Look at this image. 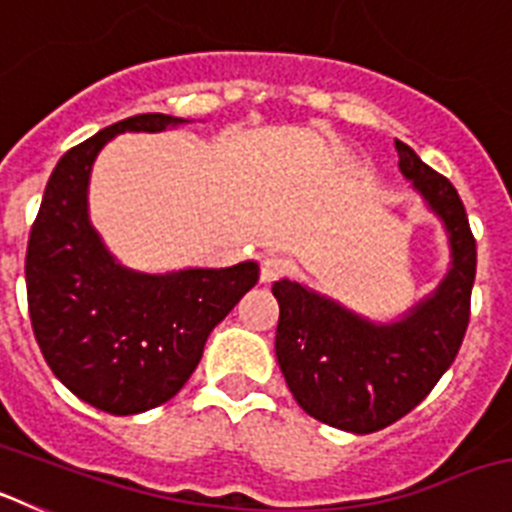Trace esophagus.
I'll list each match as a JSON object with an SVG mask.
<instances>
[{
    "mask_svg": "<svg viewBox=\"0 0 512 512\" xmlns=\"http://www.w3.org/2000/svg\"><path fill=\"white\" fill-rule=\"evenodd\" d=\"M287 269H289V261L284 259V256H277V253H269V256H264V259H261V282L264 284H271L274 282V279H279V277H284V274H287Z\"/></svg>",
    "mask_w": 512,
    "mask_h": 512,
    "instance_id": "esophagus-1",
    "label": "esophagus"
}]
</instances>
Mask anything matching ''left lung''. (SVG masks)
I'll return each mask as SVG.
<instances>
[{
	"instance_id": "obj_1",
	"label": "left lung",
	"mask_w": 512,
	"mask_h": 512,
	"mask_svg": "<svg viewBox=\"0 0 512 512\" xmlns=\"http://www.w3.org/2000/svg\"><path fill=\"white\" fill-rule=\"evenodd\" d=\"M400 171L446 228L451 266L433 295L400 320L374 323L300 282L279 279L277 361L300 408L348 433L408 415L454 364L469 325L477 243L454 184L395 140Z\"/></svg>"
}]
</instances>
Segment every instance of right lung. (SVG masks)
Segmentation results:
<instances>
[{
	"mask_svg": "<svg viewBox=\"0 0 512 512\" xmlns=\"http://www.w3.org/2000/svg\"><path fill=\"white\" fill-rule=\"evenodd\" d=\"M182 117L120 120L63 153L45 184L25 256L27 307L51 372L112 415L158 408L197 369L205 341L259 282V264L146 274L122 266L89 223L97 153L120 133H161Z\"/></svg>",
	"mask_w": 512,
	"mask_h": 512,
	"instance_id": "obj_1",
	"label": "right lung"
}]
</instances>
